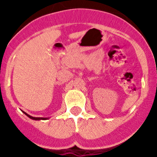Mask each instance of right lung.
Returning <instances> with one entry per match:
<instances>
[{"label":"right lung","mask_w":157,"mask_h":157,"mask_svg":"<svg viewBox=\"0 0 157 157\" xmlns=\"http://www.w3.org/2000/svg\"><path fill=\"white\" fill-rule=\"evenodd\" d=\"M23 113H24L25 115H26V116H27L29 118L32 119V120H48V118H42V117H33V116H30V115H28V114H27V113H26V112H23Z\"/></svg>","instance_id":"add662e5"}]
</instances>
